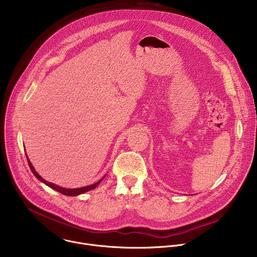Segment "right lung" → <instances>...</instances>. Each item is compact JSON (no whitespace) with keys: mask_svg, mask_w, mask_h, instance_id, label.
<instances>
[{"mask_svg":"<svg viewBox=\"0 0 257 257\" xmlns=\"http://www.w3.org/2000/svg\"><path fill=\"white\" fill-rule=\"evenodd\" d=\"M27 161H28V165H29V167H30V170L32 171V173L34 174V176L38 178L39 180H41L42 182H44L46 185H48V186H50L51 188H53V189H55V190H57V191H59L60 193H62V194H64V195H68V196H75V195H78V194H82V193H84V192H86V191H89V190H91V189H94L99 183L101 182V180H99L98 182H96L95 184H92V185H89V186H86V187H82V188H76V189H65V188H62V187H59V186H57V185H55V184H53V183H51V182H48V181H46L45 179H43L38 173H36V171L34 170V168L32 167V165L30 164V161L27 159Z\"/></svg>","mask_w":257,"mask_h":257,"instance_id":"1","label":"right lung"}]
</instances>
